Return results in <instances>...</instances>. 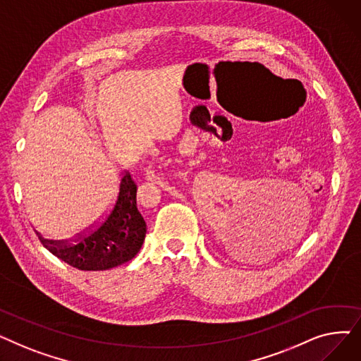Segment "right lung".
Wrapping results in <instances>:
<instances>
[{"label":"right lung","mask_w":361,"mask_h":361,"mask_svg":"<svg viewBox=\"0 0 361 361\" xmlns=\"http://www.w3.org/2000/svg\"><path fill=\"white\" fill-rule=\"evenodd\" d=\"M137 185L126 173L111 214L86 234L66 241H49L45 247L70 267L80 271H106L135 257L146 235V222L137 209Z\"/></svg>","instance_id":"add662e5"}]
</instances>
